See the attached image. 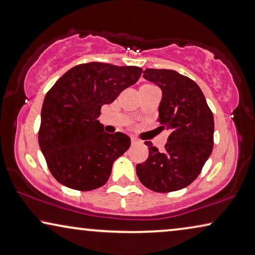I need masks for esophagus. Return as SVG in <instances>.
Masks as SVG:
<instances>
[{"instance_id": "esophagus-1", "label": "esophagus", "mask_w": 255, "mask_h": 255, "mask_svg": "<svg viewBox=\"0 0 255 255\" xmlns=\"http://www.w3.org/2000/svg\"><path fill=\"white\" fill-rule=\"evenodd\" d=\"M131 141H132V143H136V142H138V140H136V139L134 138V136H132Z\"/></svg>"}]
</instances>
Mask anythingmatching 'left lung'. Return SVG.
<instances>
[{
  "instance_id": "8db88e82",
  "label": "left lung",
  "mask_w": 255,
  "mask_h": 255,
  "mask_svg": "<svg viewBox=\"0 0 255 255\" xmlns=\"http://www.w3.org/2000/svg\"><path fill=\"white\" fill-rule=\"evenodd\" d=\"M143 78L162 90L158 122L171 133L162 152L145 141L148 158L136 164V175L142 185L160 193L184 189L199 176L213 150V113L189 77L173 70L146 69Z\"/></svg>"
}]
</instances>
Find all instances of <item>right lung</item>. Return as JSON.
<instances>
[{"label":"right lung","mask_w":255,"mask_h":255,"mask_svg":"<svg viewBox=\"0 0 255 255\" xmlns=\"http://www.w3.org/2000/svg\"><path fill=\"white\" fill-rule=\"evenodd\" d=\"M142 69L91 62L73 66L48 91L41 109L39 146L62 185L91 191L105 185L114 161L131 145L122 132L107 133L97 119Z\"/></svg>","instance_id":"1"}]
</instances>
